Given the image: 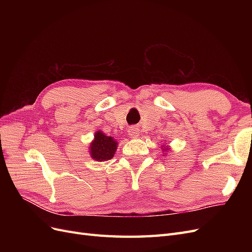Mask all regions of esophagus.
<instances>
[{
	"instance_id": "34e87169",
	"label": "esophagus",
	"mask_w": 252,
	"mask_h": 252,
	"mask_svg": "<svg viewBox=\"0 0 252 252\" xmlns=\"http://www.w3.org/2000/svg\"><path fill=\"white\" fill-rule=\"evenodd\" d=\"M128 134L130 135L131 138H138V136L140 135V131L136 127H130L128 129Z\"/></svg>"
}]
</instances>
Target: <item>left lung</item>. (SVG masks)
<instances>
[{
	"label": "left lung",
	"instance_id": "8db88e82",
	"mask_svg": "<svg viewBox=\"0 0 252 252\" xmlns=\"http://www.w3.org/2000/svg\"><path fill=\"white\" fill-rule=\"evenodd\" d=\"M161 149H162V151H163V157H164V156L166 157V155H167V152H168V151H170L171 147H170V145H169L168 143H167V144L163 145V146H161Z\"/></svg>",
	"mask_w": 252,
	"mask_h": 252
}]
</instances>
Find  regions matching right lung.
<instances>
[{"mask_svg": "<svg viewBox=\"0 0 252 252\" xmlns=\"http://www.w3.org/2000/svg\"><path fill=\"white\" fill-rule=\"evenodd\" d=\"M119 144L112 136L106 135L103 131L97 130L94 138L89 144V155L97 162H105L112 158L118 149Z\"/></svg>", "mask_w": 252, "mask_h": 252, "instance_id": "1", "label": "right lung"}]
</instances>
